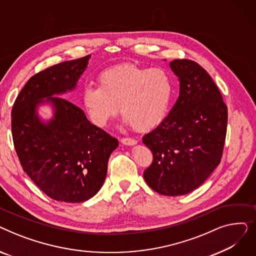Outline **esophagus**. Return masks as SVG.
<instances>
[{
  "label": "esophagus",
  "mask_w": 256,
  "mask_h": 256,
  "mask_svg": "<svg viewBox=\"0 0 256 256\" xmlns=\"http://www.w3.org/2000/svg\"><path fill=\"white\" fill-rule=\"evenodd\" d=\"M121 143L124 144V145L132 146V145H135L137 143V141L135 139H132V138H122V139H121Z\"/></svg>",
  "instance_id": "esophagus-1"
}]
</instances>
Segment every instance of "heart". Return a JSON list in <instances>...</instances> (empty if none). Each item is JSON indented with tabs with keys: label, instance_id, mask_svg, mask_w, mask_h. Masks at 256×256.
<instances>
[{
	"label": "heart",
	"instance_id": "1",
	"mask_svg": "<svg viewBox=\"0 0 256 256\" xmlns=\"http://www.w3.org/2000/svg\"><path fill=\"white\" fill-rule=\"evenodd\" d=\"M173 82L165 70L121 63L104 70L98 86H86L82 104L94 124L104 126L118 111L138 132L150 130L167 116Z\"/></svg>",
	"mask_w": 256,
	"mask_h": 256
}]
</instances>
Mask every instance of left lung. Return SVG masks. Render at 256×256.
Listing matches in <instances>:
<instances>
[{"mask_svg": "<svg viewBox=\"0 0 256 256\" xmlns=\"http://www.w3.org/2000/svg\"><path fill=\"white\" fill-rule=\"evenodd\" d=\"M170 67L180 80V96L170 113L143 137L152 163L143 172L152 189L178 196L202 184L222 158L227 130V106L208 72L189 59Z\"/></svg>", "mask_w": 256, "mask_h": 256, "instance_id": "left-lung-1", "label": "left lung"}]
</instances>
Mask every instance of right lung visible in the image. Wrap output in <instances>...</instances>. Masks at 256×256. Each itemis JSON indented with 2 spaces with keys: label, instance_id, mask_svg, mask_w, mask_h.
Masks as SVG:
<instances>
[{
  "label": "right lung",
  "instance_id": "1",
  "mask_svg": "<svg viewBox=\"0 0 256 256\" xmlns=\"http://www.w3.org/2000/svg\"><path fill=\"white\" fill-rule=\"evenodd\" d=\"M89 58L65 61L31 76L11 111L13 144L24 171L44 194L64 202H83L100 191L108 160L118 146L117 139L93 126L80 108L52 96L74 89ZM44 102L56 109L46 124L36 111Z\"/></svg>",
  "mask_w": 256,
  "mask_h": 256
}]
</instances>
